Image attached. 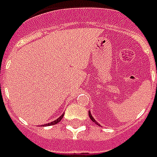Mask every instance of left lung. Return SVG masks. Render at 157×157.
<instances>
[{"label":"left lung","instance_id":"8db88e82","mask_svg":"<svg viewBox=\"0 0 157 157\" xmlns=\"http://www.w3.org/2000/svg\"><path fill=\"white\" fill-rule=\"evenodd\" d=\"M88 115H89V117H90L91 120H92V121H93V122H94L95 124H98V123H97V122L95 121V119H94V118L93 117V116H92V114H91L90 110H89V112H88Z\"/></svg>","mask_w":157,"mask_h":157}]
</instances>
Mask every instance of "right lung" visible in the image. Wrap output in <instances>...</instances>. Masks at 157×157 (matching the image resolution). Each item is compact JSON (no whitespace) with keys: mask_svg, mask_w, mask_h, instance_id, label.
<instances>
[{"mask_svg":"<svg viewBox=\"0 0 157 157\" xmlns=\"http://www.w3.org/2000/svg\"><path fill=\"white\" fill-rule=\"evenodd\" d=\"M63 115L64 114H63V115H61L60 117H59L57 119H56L55 121L51 122V123H48V124H43V126H48V125H53V124H56L57 123H59V122L62 120V118H63Z\"/></svg>","mask_w":157,"mask_h":157,"instance_id":"obj_1","label":"right lung"}]
</instances>
